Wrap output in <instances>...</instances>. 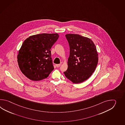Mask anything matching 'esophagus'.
I'll use <instances>...</instances> for the list:
<instances>
[{
	"mask_svg": "<svg viewBox=\"0 0 125 125\" xmlns=\"http://www.w3.org/2000/svg\"><path fill=\"white\" fill-rule=\"evenodd\" d=\"M61 65V64H56V66L57 67H59V66H60Z\"/></svg>",
	"mask_w": 125,
	"mask_h": 125,
	"instance_id": "obj_1",
	"label": "esophagus"
}]
</instances>
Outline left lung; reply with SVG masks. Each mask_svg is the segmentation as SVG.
<instances>
[{"instance_id": "1", "label": "left lung", "mask_w": 125, "mask_h": 125, "mask_svg": "<svg viewBox=\"0 0 125 125\" xmlns=\"http://www.w3.org/2000/svg\"><path fill=\"white\" fill-rule=\"evenodd\" d=\"M70 46L68 68L65 76L74 83H82L92 75L98 62V54L93 41L77 34L65 35Z\"/></svg>"}]
</instances>
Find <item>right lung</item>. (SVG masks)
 <instances>
[{"instance_id": "1", "label": "right lung", "mask_w": 125, "mask_h": 125, "mask_svg": "<svg viewBox=\"0 0 125 125\" xmlns=\"http://www.w3.org/2000/svg\"><path fill=\"white\" fill-rule=\"evenodd\" d=\"M59 37L58 33H42L32 35L24 41L17 62L21 72L29 80H43L53 70L51 49Z\"/></svg>"}]
</instances>
